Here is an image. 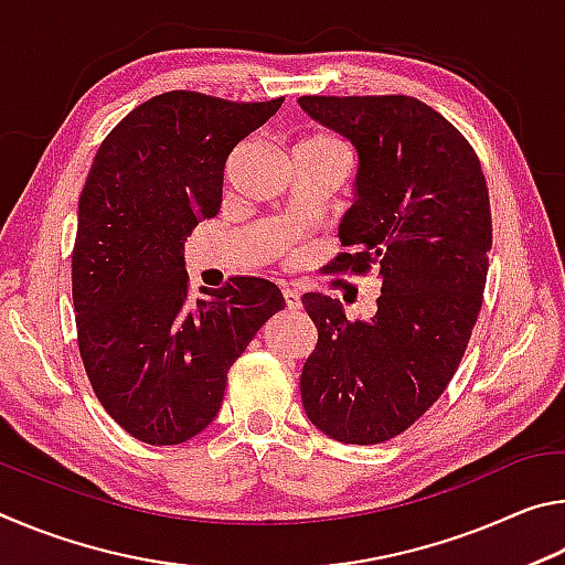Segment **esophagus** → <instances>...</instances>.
<instances>
[{"mask_svg": "<svg viewBox=\"0 0 565 565\" xmlns=\"http://www.w3.org/2000/svg\"><path fill=\"white\" fill-rule=\"evenodd\" d=\"M281 294H284L286 309H289V311L301 309V291L299 289H294V286H284Z\"/></svg>", "mask_w": 565, "mask_h": 565, "instance_id": "esophagus-1", "label": "esophagus"}]
</instances>
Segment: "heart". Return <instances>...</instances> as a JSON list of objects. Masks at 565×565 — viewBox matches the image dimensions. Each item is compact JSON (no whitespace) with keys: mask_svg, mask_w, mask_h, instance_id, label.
I'll return each instance as SVG.
<instances>
[{"mask_svg":"<svg viewBox=\"0 0 565 565\" xmlns=\"http://www.w3.org/2000/svg\"><path fill=\"white\" fill-rule=\"evenodd\" d=\"M296 149H311V151H321V154H329V157H333V159H339V161H343V151H341V145L337 139H331V137H327V134H317V137H309V139H303L299 147Z\"/></svg>","mask_w":565,"mask_h":565,"instance_id":"b5f03b06","label":"heart"}]
</instances>
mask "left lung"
Returning <instances> with one entry per match:
<instances>
[{
	"label": "left lung",
	"mask_w": 565,
	"mask_h": 565,
	"mask_svg": "<svg viewBox=\"0 0 565 565\" xmlns=\"http://www.w3.org/2000/svg\"><path fill=\"white\" fill-rule=\"evenodd\" d=\"M356 149L353 204L331 271L376 266L371 319L303 294L319 341L301 371L303 411L341 444H381L426 414L456 374L481 311L491 204L478 157L451 121L414 97H301Z\"/></svg>",
	"instance_id": "obj_1"
}]
</instances>
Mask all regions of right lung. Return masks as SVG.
I'll list each match as a JSON object with an SVG mask.
<instances>
[{
    "instance_id": "1",
    "label": "right lung",
    "mask_w": 565,
    "mask_h": 565,
    "mask_svg": "<svg viewBox=\"0 0 565 565\" xmlns=\"http://www.w3.org/2000/svg\"><path fill=\"white\" fill-rule=\"evenodd\" d=\"M284 99L236 104L167 92L129 111L92 161L79 196L72 296L92 388L124 431L177 446L212 424L226 374L286 301L234 276L186 291L184 242L222 206L232 149Z\"/></svg>"
}]
</instances>
